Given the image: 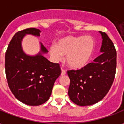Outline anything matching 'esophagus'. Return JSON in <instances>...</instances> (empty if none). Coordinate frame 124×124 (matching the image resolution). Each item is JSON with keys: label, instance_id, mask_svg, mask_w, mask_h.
I'll return each instance as SVG.
<instances>
[{"label": "esophagus", "instance_id": "34e87169", "mask_svg": "<svg viewBox=\"0 0 124 124\" xmlns=\"http://www.w3.org/2000/svg\"><path fill=\"white\" fill-rule=\"evenodd\" d=\"M65 74H66V71L64 70L63 69L61 68V76H64V75H65Z\"/></svg>", "mask_w": 124, "mask_h": 124}]
</instances>
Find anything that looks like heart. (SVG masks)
I'll return each mask as SVG.
<instances>
[{
	"instance_id": "1",
	"label": "heart",
	"mask_w": 124,
	"mask_h": 124,
	"mask_svg": "<svg viewBox=\"0 0 124 124\" xmlns=\"http://www.w3.org/2000/svg\"><path fill=\"white\" fill-rule=\"evenodd\" d=\"M95 42L90 36H68L58 40L56 44L49 46V53L55 62L60 61L66 55L67 65L73 69L85 67L90 60Z\"/></svg>"
}]
</instances>
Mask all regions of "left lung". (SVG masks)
Segmentation results:
<instances>
[{
  "mask_svg": "<svg viewBox=\"0 0 124 124\" xmlns=\"http://www.w3.org/2000/svg\"><path fill=\"white\" fill-rule=\"evenodd\" d=\"M102 36L101 55L93 63L79 70L67 71L70 79L68 89L70 99L80 106L94 105L105 96L112 86L116 70L117 53L109 36L99 31Z\"/></svg>",
  "mask_w": 124,
  "mask_h": 124,
  "instance_id": "8db88e82",
  "label": "left lung"
}]
</instances>
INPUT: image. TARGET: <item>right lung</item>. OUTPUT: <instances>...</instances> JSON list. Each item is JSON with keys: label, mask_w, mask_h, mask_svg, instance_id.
<instances>
[{"label": "right lung", "mask_w": 124, "mask_h": 124, "mask_svg": "<svg viewBox=\"0 0 124 124\" xmlns=\"http://www.w3.org/2000/svg\"><path fill=\"white\" fill-rule=\"evenodd\" d=\"M41 31L28 28L16 33L8 44L5 53V73L8 87L21 103L38 106L50 98L54 83L60 76L58 63L48 61L44 54L47 49L42 44L36 54L25 53L22 41L26 35L39 37Z\"/></svg>", "instance_id": "right-lung-1"}]
</instances>
